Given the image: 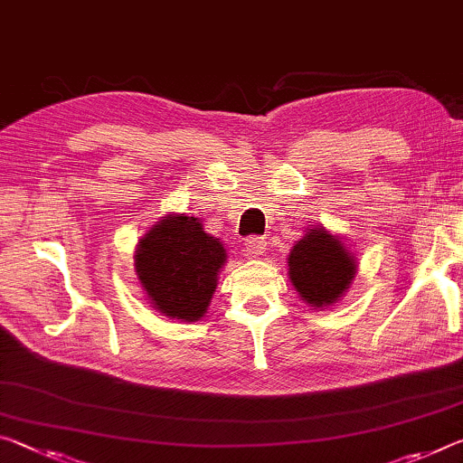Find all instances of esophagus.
Here are the masks:
<instances>
[{"instance_id": "34e87169", "label": "esophagus", "mask_w": 463, "mask_h": 463, "mask_svg": "<svg viewBox=\"0 0 463 463\" xmlns=\"http://www.w3.org/2000/svg\"><path fill=\"white\" fill-rule=\"evenodd\" d=\"M263 251H266V241H263V237H249L245 241V255L249 260L260 258Z\"/></svg>"}]
</instances>
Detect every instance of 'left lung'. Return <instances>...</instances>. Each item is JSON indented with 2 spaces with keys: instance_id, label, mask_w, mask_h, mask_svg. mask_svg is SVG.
<instances>
[{
  "instance_id": "8db88e82",
  "label": "left lung",
  "mask_w": 463,
  "mask_h": 463,
  "mask_svg": "<svg viewBox=\"0 0 463 463\" xmlns=\"http://www.w3.org/2000/svg\"><path fill=\"white\" fill-rule=\"evenodd\" d=\"M288 268L297 292L311 307L335 303L356 274L348 249L326 229L311 231L292 247Z\"/></svg>"
}]
</instances>
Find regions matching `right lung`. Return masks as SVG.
<instances>
[{"label": "right lung", "mask_w": 463, "mask_h": 463, "mask_svg": "<svg viewBox=\"0 0 463 463\" xmlns=\"http://www.w3.org/2000/svg\"><path fill=\"white\" fill-rule=\"evenodd\" d=\"M136 274L154 309L166 317H203L226 251L194 216H168L144 234L136 251Z\"/></svg>", "instance_id": "right-lung-1"}]
</instances>
